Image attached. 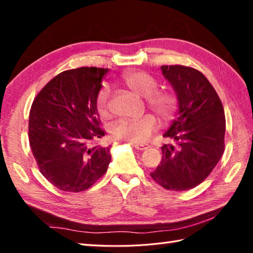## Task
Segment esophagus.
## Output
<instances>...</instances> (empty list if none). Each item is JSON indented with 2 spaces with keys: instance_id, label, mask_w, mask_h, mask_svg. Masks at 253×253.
<instances>
[{
  "instance_id": "esophagus-1",
  "label": "esophagus",
  "mask_w": 253,
  "mask_h": 253,
  "mask_svg": "<svg viewBox=\"0 0 253 253\" xmlns=\"http://www.w3.org/2000/svg\"><path fill=\"white\" fill-rule=\"evenodd\" d=\"M135 147V148L137 149V150H146V149H148L149 148V146L148 145H141V144H134L132 145Z\"/></svg>"
}]
</instances>
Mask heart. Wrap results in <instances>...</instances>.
Instances as JSON below:
<instances>
[{
	"label": "heart",
	"instance_id": "1",
	"mask_svg": "<svg viewBox=\"0 0 253 253\" xmlns=\"http://www.w3.org/2000/svg\"><path fill=\"white\" fill-rule=\"evenodd\" d=\"M121 84L142 97H146L148 107L158 115L164 123L171 122L178 112V97L170 89H157L158 82L146 72H126L119 79ZM96 109L100 117L109 116V89L103 87L96 97ZM157 128V119L154 115L146 114L138 118H124L113 127V135L118 140L141 144L149 138Z\"/></svg>",
	"mask_w": 253,
	"mask_h": 253
}]
</instances>
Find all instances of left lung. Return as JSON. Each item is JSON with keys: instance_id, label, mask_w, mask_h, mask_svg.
Listing matches in <instances>:
<instances>
[{"instance_id": "1", "label": "left lung", "mask_w": 253, "mask_h": 253, "mask_svg": "<svg viewBox=\"0 0 253 253\" xmlns=\"http://www.w3.org/2000/svg\"><path fill=\"white\" fill-rule=\"evenodd\" d=\"M160 68L178 97L177 117L164 134L176 146L162 147V163L150 176L165 189L185 191L200 185L221 158L226 117L203 73L181 65Z\"/></svg>"}]
</instances>
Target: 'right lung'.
Here are the masks:
<instances>
[{"label": "right lung", "instance_id": "right-lung-1", "mask_svg": "<svg viewBox=\"0 0 253 253\" xmlns=\"http://www.w3.org/2000/svg\"><path fill=\"white\" fill-rule=\"evenodd\" d=\"M107 68L81 67L49 81L32 104L30 146L40 171L58 189H88L107 171L111 147L93 146L99 128L96 97Z\"/></svg>", "mask_w": 253, "mask_h": 253}]
</instances>
